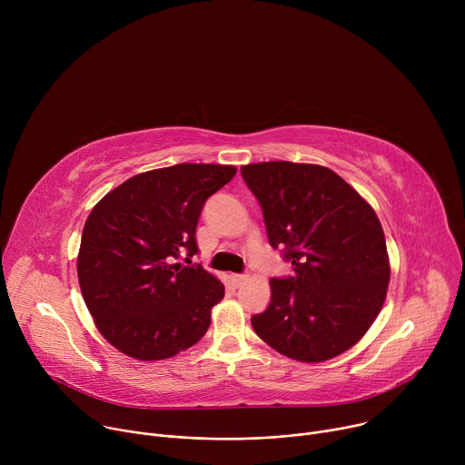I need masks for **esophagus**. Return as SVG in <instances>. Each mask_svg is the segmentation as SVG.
I'll use <instances>...</instances> for the list:
<instances>
[{
	"mask_svg": "<svg viewBox=\"0 0 465 465\" xmlns=\"http://www.w3.org/2000/svg\"><path fill=\"white\" fill-rule=\"evenodd\" d=\"M246 278H248V276H246V274H232V276H230V280H232V283H233V285H235V287H239V285H241V283H242V282H244V280H246Z\"/></svg>",
	"mask_w": 465,
	"mask_h": 465,
	"instance_id": "34e87169",
	"label": "esophagus"
}]
</instances>
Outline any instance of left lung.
Returning <instances> with one entry per match:
<instances>
[{
  "instance_id": "1",
  "label": "left lung",
  "mask_w": 465,
  "mask_h": 465,
  "mask_svg": "<svg viewBox=\"0 0 465 465\" xmlns=\"http://www.w3.org/2000/svg\"><path fill=\"white\" fill-rule=\"evenodd\" d=\"M272 248L292 276L271 280V303L252 316L280 353L322 362L357 344L377 318L390 282L381 223L364 198L322 165L262 162L241 167Z\"/></svg>"
}]
</instances>
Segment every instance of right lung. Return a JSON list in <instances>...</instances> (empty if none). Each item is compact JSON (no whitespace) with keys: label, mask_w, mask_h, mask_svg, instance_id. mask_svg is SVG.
<instances>
[{"label":"right lung","mask_w":465,"mask_h":465,"mask_svg":"<svg viewBox=\"0 0 465 465\" xmlns=\"http://www.w3.org/2000/svg\"><path fill=\"white\" fill-rule=\"evenodd\" d=\"M237 169L178 163L136 174L92 210L77 274L101 335L138 361L169 359L204 337L224 285L201 264L196 223L208 198Z\"/></svg>","instance_id":"obj_1"}]
</instances>
